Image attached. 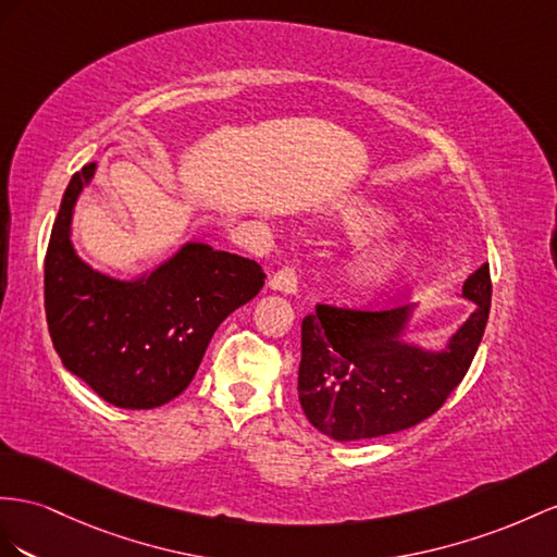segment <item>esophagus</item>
I'll return each mask as SVG.
<instances>
[{
	"instance_id": "obj_1",
	"label": "esophagus",
	"mask_w": 557,
	"mask_h": 557,
	"mask_svg": "<svg viewBox=\"0 0 557 557\" xmlns=\"http://www.w3.org/2000/svg\"><path fill=\"white\" fill-rule=\"evenodd\" d=\"M268 287L273 289V292H282V294H294L296 289H298V275H296V270L294 268H282V270H277V273L270 277V282H268Z\"/></svg>"
}]
</instances>
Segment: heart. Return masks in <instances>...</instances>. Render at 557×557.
<instances>
[{
	"instance_id": "obj_1",
	"label": "heart",
	"mask_w": 557,
	"mask_h": 557,
	"mask_svg": "<svg viewBox=\"0 0 557 557\" xmlns=\"http://www.w3.org/2000/svg\"><path fill=\"white\" fill-rule=\"evenodd\" d=\"M341 221L352 237L376 235L388 227L391 216L383 209L355 199L341 207ZM411 263V249L405 242L364 247L346 263V284L358 294H374L400 277Z\"/></svg>"
}]
</instances>
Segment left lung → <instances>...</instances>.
<instances>
[{
	"instance_id": "obj_1",
	"label": "left lung",
	"mask_w": 557,
	"mask_h": 557,
	"mask_svg": "<svg viewBox=\"0 0 557 557\" xmlns=\"http://www.w3.org/2000/svg\"><path fill=\"white\" fill-rule=\"evenodd\" d=\"M475 304L440 350L405 341L414 306L352 310L318 306L301 324L298 400L308 421L338 442L407 431L445 405L463 381L487 326L490 263L463 282Z\"/></svg>"
}]
</instances>
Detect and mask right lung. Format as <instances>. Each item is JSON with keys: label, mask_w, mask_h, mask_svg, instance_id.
Listing matches in <instances>:
<instances>
[{"label": "right lung", "mask_w": 557, "mask_h": 557, "mask_svg": "<svg viewBox=\"0 0 557 557\" xmlns=\"http://www.w3.org/2000/svg\"><path fill=\"white\" fill-rule=\"evenodd\" d=\"M96 162L67 183L45 261V308L53 348L67 372L106 403L154 409L193 381L219 324L261 292L265 273L245 256L185 242L136 280L84 263L70 239L77 197Z\"/></svg>", "instance_id": "add662e5"}]
</instances>
